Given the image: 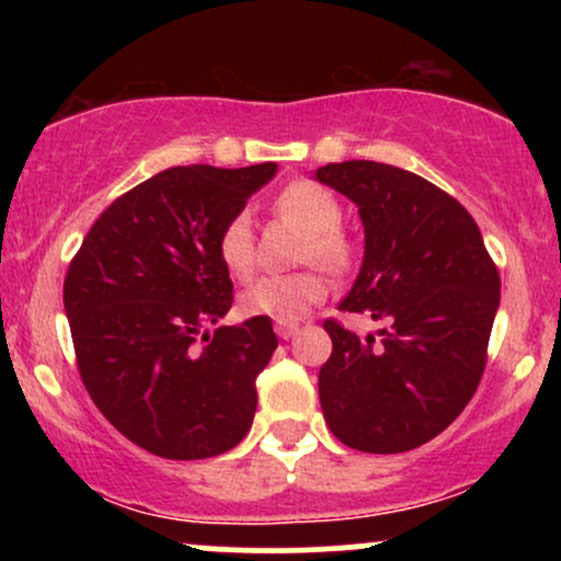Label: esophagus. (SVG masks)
I'll list each match as a JSON object with an SVG mask.
<instances>
[{"label": "esophagus", "mask_w": 561, "mask_h": 561, "mask_svg": "<svg viewBox=\"0 0 561 561\" xmlns=\"http://www.w3.org/2000/svg\"><path fill=\"white\" fill-rule=\"evenodd\" d=\"M274 330H276V334H279L282 340H289L295 332L300 330V324H298V321H276Z\"/></svg>", "instance_id": "obj_1"}]
</instances>
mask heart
<instances>
[{
	"label": "heart",
	"instance_id": "1",
	"mask_svg": "<svg viewBox=\"0 0 561 561\" xmlns=\"http://www.w3.org/2000/svg\"><path fill=\"white\" fill-rule=\"evenodd\" d=\"M276 210L298 221L311 234L306 244V261L327 268H343L347 263L345 237L340 234L343 208L330 190L313 182H295L276 197ZM218 259L231 276H248L255 266V240L250 216L234 214L218 234ZM327 298V279L319 272L261 276L240 295V311L250 319L298 321L317 302Z\"/></svg>",
	"mask_w": 561,
	"mask_h": 561
}]
</instances>
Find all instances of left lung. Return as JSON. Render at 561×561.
I'll return each mask as SVG.
<instances>
[{
	"label": "left lung",
	"instance_id": "8db88e82",
	"mask_svg": "<svg viewBox=\"0 0 561 561\" xmlns=\"http://www.w3.org/2000/svg\"><path fill=\"white\" fill-rule=\"evenodd\" d=\"M358 208L364 261L340 311L385 330L327 321L332 356L319 401L332 435L364 454H403L440 435L478 390L501 279L461 203L416 173L375 160L313 171Z\"/></svg>",
	"mask_w": 561,
	"mask_h": 561
}]
</instances>
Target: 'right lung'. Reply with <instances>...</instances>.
<instances>
[{"label":"right lung","instance_id":"right-lung-1","mask_svg":"<svg viewBox=\"0 0 561 561\" xmlns=\"http://www.w3.org/2000/svg\"><path fill=\"white\" fill-rule=\"evenodd\" d=\"M276 171H160L96 218L70 263L62 302L83 385L105 420L150 454L208 459L253 424L255 377L276 351L272 319L205 327L231 308L218 234Z\"/></svg>","mask_w":561,"mask_h":561}]
</instances>
